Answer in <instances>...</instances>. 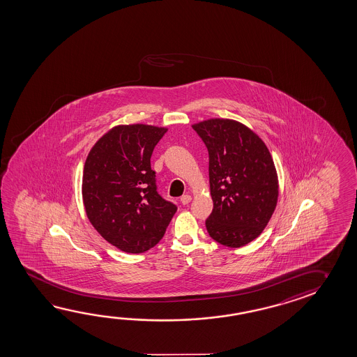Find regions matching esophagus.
Instances as JSON below:
<instances>
[{
  "mask_svg": "<svg viewBox=\"0 0 357 357\" xmlns=\"http://www.w3.org/2000/svg\"><path fill=\"white\" fill-rule=\"evenodd\" d=\"M191 196L190 195H183L182 196L181 199H180V201H181L182 205H188V204H190V201H191Z\"/></svg>",
  "mask_w": 357,
  "mask_h": 357,
  "instance_id": "34e87169",
  "label": "esophagus"
}]
</instances>
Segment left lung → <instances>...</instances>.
<instances>
[{
    "instance_id": "1",
    "label": "left lung",
    "mask_w": 357,
    "mask_h": 357,
    "mask_svg": "<svg viewBox=\"0 0 357 357\" xmlns=\"http://www.w3.org/2000/svg\"><path fill=\"white\" fill-rule=\"evenodd\" d=\"M208 151L213 208L206 229L215 241L241 248L260 235L278 204V180L264 141L229 119L192 126Z\"/></svg>"
}]
</instances>
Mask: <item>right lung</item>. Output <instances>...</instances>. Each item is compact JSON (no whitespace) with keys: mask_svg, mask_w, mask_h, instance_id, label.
<instances>
[{"mask_svg":"<svg viewBox=\"0 0 357 357\" xmlns=\"http://www.w3.org/2000/svg\"><path fill=\"white\" fill-rule=\"evenodd\" d=\"M167 128L142 123L109 130L91 149L82 176L87 218L123 252L141 254L158 243L177 207L158 192L152 151Z\"/></svg>","mask_w":357,"mask_h":357,"instance_id":"right-lung-1","label":"right lung"}]
</instances>
